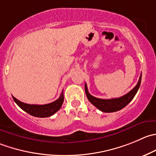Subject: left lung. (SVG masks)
<instances>
[{"label":"left lung","mask_w":156,"mask_h":156,"mask_svg":"<svg viewBox=\"0 0 156 156\" xmlns=\"http://www.w3.org/2000/svg\"><path fill=\"white\" fill-rule=\"evenodd\" d=\"M141 78L142 74L140 75L138 83L135 86V87H133L129 93H127L126 94L123 95V96L118 98L100 99V98H95V97L92 96V95H90L89 94L88 90H87V84H86L85 86H84V87H85V93L88 101L94 106H95L98 110H101V111L105 112V113H112V112L118 111V110H121L123 107H126L133 99L134 96H135L136 94L138 91L139 88H140V83H141Z\"/></svg>","instance_id":"1"}]
</instances>
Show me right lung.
<instances>
[{
  "mask_svg": "<svg viewBox=\"0 0 156 156\" xmlns=\"http://www.w3.org/2000/svg\"><path fill=\"white\" fill-rule=\"evenodd\" d=\"M13 99L23 110L28 113L29 114L33 116H36V117L43 118V117H48V116H52L61 108L63 101H64V95H63L62 90L60 97L56 101L50 103V104H43V105L25 104V103L18 101L14 97H13Z\"/></svg>",
  "mask_w": 156,
  "mask_h": 156,
  "instance_id": "add662e5",
  "label": "right lung"
}]
</instances>
